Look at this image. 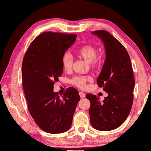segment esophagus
<instances>
[{
	"mask_svg": "<svg viewBox=\"0 0 151 151\" xmlns=\"http://www.w3.org/2000/svg\"><path fill=\"white\" fill-rule=\"evenodd\" d=\"M79 95H80V96H81V99H82V98H84V97H86V94L84 93V92L80 91V92H79Z\"/></svg>",
	"mask_w": 151,
	"mask_h": 151,
	"instance_id": "obj_1",
	"label": "esophagus"
}]
</instances>
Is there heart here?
<instances>
[{"label": "heart", "instance_id": "1", "mask_svg": "<svg viewBox=\"0 0 151 151\" xmlns=\"http://www.w3.org/2000/svg\"><path fill=\"white\" fill-rule=\"evenodd\" d=\"M77 54L87 62H90L93 66H96L99 62V60L96 58L97 50H96L95 47L91 45H84L79 48L77 50ZM62 65L64 69L65 70H69L71 69L73 65V58L70 54H64L62 57ZM90 80L91 78L87 77V76H77L73 78L72 82L80 88H84L86 83Z\"/></svg>", "mask_w": 151, "mask_h": 151}]
</instances>
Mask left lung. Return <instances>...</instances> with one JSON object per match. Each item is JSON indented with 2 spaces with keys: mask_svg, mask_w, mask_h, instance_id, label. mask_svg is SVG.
Listing matches in <instances>:
<instances>
[{
  "mask_svg": "<svg viewBox=\"0 0 151 151\" xmlns=\"http://www.w3.org/2000/svg\"><path fill=\"white\" fill-rule=\"evenodd\" d=\"M100 39L106 51V58L97 82L108 96L102 102L99 97L87 94L90 101L89 117L92 127L100 131L119 127L132 108L135 86L132 66L127 50L107 31L91 32Z\"/></svg>",
  "mask_w": 151,
  "mask_h": 151,
  "instance_id": "8db88e82",
  "label": "left lung"
}]
</instances>
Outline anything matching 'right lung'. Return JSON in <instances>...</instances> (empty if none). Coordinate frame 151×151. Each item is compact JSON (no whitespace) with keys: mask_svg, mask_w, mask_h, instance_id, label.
<instances>
[{"mask_svg":"<svg viewBox=\"0 0 151 151\" xmlns=\"http://www.w3.org/2000/svg\"><path fill=\"white\" fill-rule=\"evenodd\" d=\"M76 35L44 32L30 45L22 65V86L28 109L36 123L50 134L68 130L78 102L77 89L69 88L61 97L54 84L62 75V57Z\"/></svg>","mask_w":151,"mask_h":151,"instance_id":"obj_1","label":"right lung"}]
</instances>
